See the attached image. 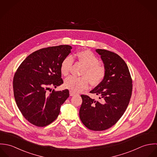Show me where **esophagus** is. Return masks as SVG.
Returning a JSON list of instances; mask_svg holds the SVG:
<instances>
[{"label": "esophagus", "instance_id": "1", "mask_svg": "<svg viewBox=\"0 0 157 157\" xmlns=\"http://www.w3.org/2000/svg\"><path fill=\"white\" fill-rule=\"evenodd\" d=\"M69 93H70V96H74V95H75V94H76V93H75L74 92H73V91H71V90H70Z\"/></svg>", "mask_w": 157, "mask_h": 157}]
</instances>
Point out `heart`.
Wrapping results in <instances>:
<instances>
[{
  "label": "heart",
  "mask_w": 157,
  "mask_h": 157,
  "mask_svg": "<svg viewBox=\"0 0 157 157\" xmlns=\"http://www.w3.org/2000/svg\"><path fill=\"white\" fill-rule=\"evenodd\" d=\"M73 58L84 66L81 77L70 76L64 81V87L74 92H79L86 89L90 82L92 86L99 84L106 75V67L99 63V58L90 50H83L76 53ZM73 58L71 56H66L61 63V73L67 76L72 67Z\"/></svg>",
  "instance_id": "obj_1"
}]
</instances>
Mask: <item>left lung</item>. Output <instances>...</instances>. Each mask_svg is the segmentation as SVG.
<instances>
[{
  "mask_svg": "<svg viewBox=\"0 0 157 157\" xmlns=\"http://www.w3.org/2000/svg\"><path fill=\"white\" fill-rule=\"evenodd\" d=\"M96 52L106 67V75L90 92L99 96L98 100L81 95L79 117L89 129L102 131L115 125L125 112L132 96V79L126 63L118 55L103 49Z\"/></svg>",
  "mask_w": 157,
  "mask_h": 157,
  "instance_id": "8db88e82",
  "label": "left lung"
}]
</instances>
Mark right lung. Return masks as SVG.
<instances>
[{
    "label": "right lung",
    "mask_w": 157,
    "mask_h": 157,
    "mask_svg": "<svg viewBox=\"0 0 157 157\" xmlns=\"http://www.w3.org/2000/svg\"><path fill=\"white\" fill-rule=\"evenodd\" d=\"M71 47L62 45L38 50L21 63L13 78L16 104L31 124L45 127L53 122L61 105L69 96L68 90L55 92L63 84L61 63L71 52Z\"/></svg>",
    "instance_id": "obj_1"
}]
</instances>
